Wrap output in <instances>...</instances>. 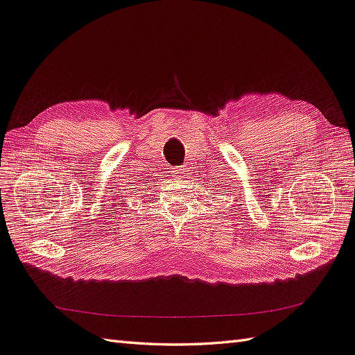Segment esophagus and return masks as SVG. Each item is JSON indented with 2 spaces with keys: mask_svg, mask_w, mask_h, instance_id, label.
<instances>
[{
  "mask_svg": "<svg viewBox=\"0 0 355 355\" xmlns=\"http://www.w3.org/2000/svg\"><path fill=\"white\" fill-rule=\"evenodd\" d=\"M184 168L182 167H179V166H176V167H173L171 168V178H176V179H180L182 178V175H184V171H182Z\"/></svg>",
  "mask_w": 355,
  "mask_h": 355,
  "instance_id": "obj_1",
  "label": "esophagus"
}]
</instances>
